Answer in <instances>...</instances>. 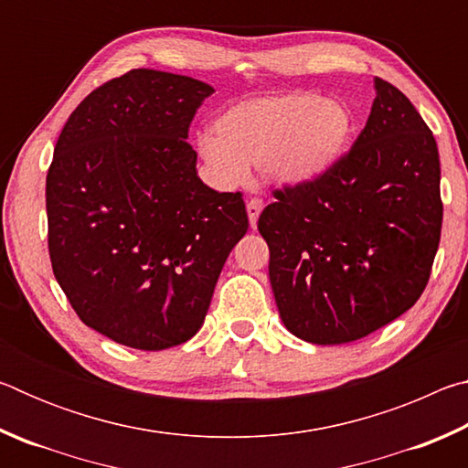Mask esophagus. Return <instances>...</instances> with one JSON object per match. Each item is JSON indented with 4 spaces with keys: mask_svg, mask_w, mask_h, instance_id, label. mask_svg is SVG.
I'll list each match as a JSON object with an SVG mask.
<instances>
[{
    "mask_svg": "<svg viewBox=\"0 0 468 468\" xmlns=\"http://www.w3.org/2000/svg\"><path fill=\"white\" fill-rule=\"evenodd\" d=\"M262 208H264V202L260 200V197H251V200L248 202V218H250L251 227L258 225V217H260V212H262Z\"/></svg>",
    "mask_w": 468,
    "mask_h": 468,
    "instance_id": "1",
    "label": "esophagus"
}]
</instances>
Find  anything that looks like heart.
<instances>
[{
	"mask_svg": "<svg viewBox=\"0 0 468 468\" xmlns=\"http://www.w3.org/2000/svg\"><path fill=\"white\" fill-rule=\"evenodd\" d=\"M355 117L343 101L314 92H272L241 99L202 130L196 144L218 181H248L250 165L281 186H307L326 176L351 146Z\"/></svg>",
	"mask_w": 468,
	"mask_h": 468,
	"instance_id": "obj_1",
	"label": "heart"
}]
</instances>
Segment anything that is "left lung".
Masks as SVG:
<instances>
[{
  "mask_svg": "<svg viewBox=\"0 0 468 468\" xmlns=\"http://www.w3.org/2000/svg\"><path fill=\"white\" fill-rule=\"evenodd\" d=\"M359 138L326 176L274 192L258 220L291 335L345 345L421 297L441 233L440 154L405 94L376 78Z\"/></svg>",
  "mask_w": 468,
  "mask_h": 468,
  "instance_id": "1",
  "label": "left lung"
}]
</instances>
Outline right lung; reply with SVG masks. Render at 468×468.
<instances>
[{"mask_svg":"<svg viewBox=\"0 0 468 468\" xmlns=\"http://www.w3.org/2000/svg\"><path fill=\"white\" fill-rule=\"evenodd\" d=\"M212 92L189 76L132 69L92 90L55 144L53 274L78 318L120 345L163 351L192 338L250 227L241 194L206 186L186 142Z\"/></svg>","mask_w":468,"mask_h":468,"instance_id":"1","label":"right lung"}]
</instances>
